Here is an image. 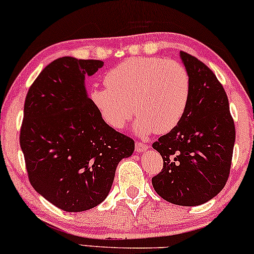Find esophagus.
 I'll list each match as a JSON object with an SVG mask.
<instances>
[{"label": "esophagus", "mask_w": 254, "mask_h": 254, "mask_svg": "<svg viewBox=\"0 0 254 254\" xmlns=\"http://www.w3.org/2000/svg\"><path fill=\"white\" fill-rule=\"evenodd\" d=\"M147 149H148L147 144H144L142 142H136V143H135V150H136L137 153H143V151H146Z\"/></svg>", "instance_id": "obj_1"}]
</instances>
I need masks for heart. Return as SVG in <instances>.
Segmentation results:
<instances>
[{
  "instance_id": "b5f03b06",
  "label": "heart",
  "mask_w": 254,
  "mask_h": 254,
  "mask_svg": "<svg viewBox=\"0 0 254 254\" xmlns=\"http://www.w3.org/2000/svg\"><path fill=\"white\" fill-rule=\"evenodd\" d=\"M105 83L107 87L91 92L105 124L121 129L135 113L140 118L134 129L141 135L173 130L191 98V80L184 65L160 57L127 59L107 72Z\"/></svg>"
}]
</instances>
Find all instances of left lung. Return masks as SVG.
I'll use <instances>...</instances> for the list:
<instances>
[{
	"label": "left lung",
	"mask_w": 254,
	"mask_h": 254,
	"mask_svg": "<svg viewBox=\"0 0 254 254\" xmlns=\"http://www.w3.org/2000/svg\"><path fill=\"white\" fill-rule=\"evenodd\" d=\"M180 57L191 80V98L179 126L153 143L163 168L151 183L167 202L195 206L212 199L225 186L236 128L228 95L215 73L187 52L181 51Z\"/></svg>",
	"instance_id": "8db88e82"
}]
</instances>
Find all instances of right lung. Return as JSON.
Wrapping results in <instances>:
<instances>
[{
  "instance_id": "1",
  "label": "right lung",
  "mask_w": 254,
  "mask_h": 254,
  "mask_svg": "<svg viewBox=\"0 0 254 254\" xmlns=\"http://www.w3.org/2000/svg\"><path fill=\"white\" fill-rule=\"evenodd\" d=\"M104 62L62 57L43 70L24 103L19 134L31 186L55 206L81 212L106 198L134 141L105 124L85 77Z\"/></svg>"
}]
</instances>
